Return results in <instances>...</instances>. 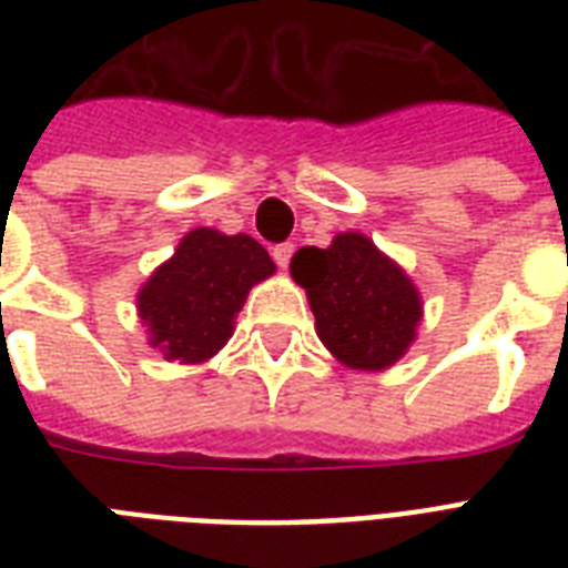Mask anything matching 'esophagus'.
I'll list each match as a JSON object with an SVG mask.
<instances>
[{
    "label": "esophagus",
    "mask_w": 568,
    "mask_h": 568,
    "mask_svg": "<svg viewBox=\"0 0 568 568\" xmlns=\"http://www.w3.org/2000/svg\"><path fill=\"white\" fill-rule=\"evenodd\" d=\"M292 256H294V244H276L274 247V262L280 267H288Z\"/></svg>",
    "instance_id": "1"
}]
</instances>
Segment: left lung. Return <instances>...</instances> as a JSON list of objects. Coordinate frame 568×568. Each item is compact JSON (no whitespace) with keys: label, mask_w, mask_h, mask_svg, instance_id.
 Wrapping results in <instances>:
<instances>
[{"label":"left lung","mask_w":568,"mask_h":568,"mask_svg":"<svg viewBox=\"0 0 568 568\" xmlns=\"http://www.w3.org/2000/svg\"><path fill=\"white\" fill-rule=\"evenodd\" d=\"M292 280L306 288L321 345L354 372H386L413 347L422 292L363 232H338L329 247H301Z\"/></svg>","instance_id":"obj_1"}]
</instances>
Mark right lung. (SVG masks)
Returning <instances> with one entry per match:
<instances>
[{"instance_id": "1", "label": "right lung", "mask_w": 568, "mask_h": 568, "mask_svg": "<svg viewBox=\"0 0 568 568\" xmlns=\"http://www.w3.org/2000/svg\"><path fill=\"white\" fill-rule=\"evenodd\" d=\"M274 271L267 250L244 232L226 235L212 226L185 232L173 256L135 294L146 345L168 363H209L235 333L250 288Z\"/></svg>"}]
</instances>
